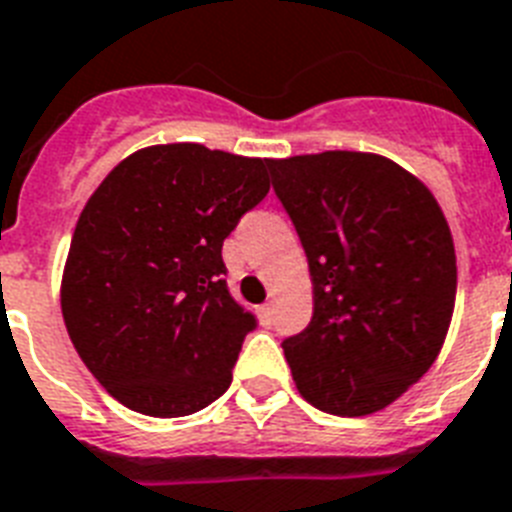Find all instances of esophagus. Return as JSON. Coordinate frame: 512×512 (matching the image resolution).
Wrapping results in <instances>:
<instances>
[{"label": "esophagus", "mask_w": 512, "mask_h": 512, "mask_svg": "<svg viewBox=\"0 0 512 512\" xmlns=\"http://www.w3.org/2000/svg\"><path fill=\"white\" fill-rule=\"evenodd\" d=\"M260 318H263V323H273V305L260 307Z\"/></svg>", "instance_id": "obj_1"}]
</instances>
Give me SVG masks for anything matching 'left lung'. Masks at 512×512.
I'll use <instances>...</instances> for the list:
<instances>
[{"label": "left lung", "mask_w": 512, "mask_h": 512, "mask_svg": "<svg viewBox=\"0 0 512 512\" xmlns=\"http://www.w3.org/2000/svg\"><path fill=\"white\" fill-rule=\"evenodd\" d=\"M268 168L313 276V318L281 344L297 389L323 413H376L442 350L458 292L450 226L386 157L321 152Z\"/></svg>", "instance_id": "obj_1"}]
</instances>
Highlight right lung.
Here are the masks:
<instances>
[{"mask_svg":"<svg viewBox=\"0 0 512 512\" xmlns=\"http://www.w3.org/2000/svg\"><path fill=\"white\" fill-rule=\"evenodd\" d=\"M265 168L160 144L126 157L83 207L62 318L86 368L136 413L181 418L231 386L257 318L228 292L220 249L268 194Z\"/></svg>","mask_w":512,"mask_h":512,"instance_id":"1","label":"right lung"}]
</instances>
